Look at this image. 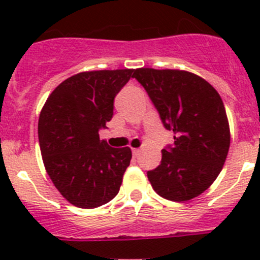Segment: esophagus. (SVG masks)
I'll list each match as a JSON object with an SVG mask.
<instances>
[{"instance_id":"34e87169","label":"esophagus","mask_w":260,"mask_h":260,"mask_svg":"<svg viewBox=\"0 0 260 260\" xmlns=\"http://www.w3.org/2000/svg\"><path fill=\"white\" fill-rule=\"evenodd\" d=\"M132 153H133V156L137 157L138 154L141 153V148H132Z\"/></svg>"}]
</instances>
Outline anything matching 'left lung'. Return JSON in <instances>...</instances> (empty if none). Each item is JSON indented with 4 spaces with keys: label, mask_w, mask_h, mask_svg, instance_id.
<instances>
[{
    "label": "left lung",
    "mask_w": 260,
    "mask_h": 260,
    "mask_svg": "<svg viewBox=\"0 0 260 260\" xmlns=\"http://www.w3.org/2000/svg\"><path fill=\"white\" fill-rule=\"evenodd\" d=\"M158 111L174 146L162 149L161 165L147 172L153 190L171 201H187L219 176L230 146L224 103L214 86L185 70L140 68L133 73Z\"/></svg>",
    "instance_id": "obj_1"
}]
</instances>
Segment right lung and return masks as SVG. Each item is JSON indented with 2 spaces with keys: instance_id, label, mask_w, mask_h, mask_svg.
<instances>
[{
  "instance_id": "obj_1",
  "label": "right lung",
  "mask_w": 260,
  "mask_h": 260,
  "mask_svg": "<svg viewBox=\"0 0 260 260\" xmlns=\"http://www.w3.org/2000/svg\"><path fill=\"white\" fill-rule=\"evenodd\" d=\"M135 69L83 72L54 89L39 118V142L48 175L74 206L94 209L119 191L129 147L112 148L99 129L113 117V102Z\"/></svg>"
}]
</instances>
